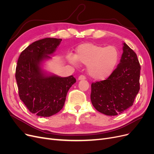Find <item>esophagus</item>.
Instances as JSON below:
<instances>
[{
    "instance_id": "34e87169",
    "label": "esophagus",
    "mask_w": 154,
    "mask_h": 154,
    "mask_svg": "<svg viewBox=\"0 0 154 154\" xmlns=\"http://www.w3.org/2000/svg\"><path fill=\"white\" fill-rule=\"evenodd\" d=\"M86 77L83 75H80V76L78 77V80H85Z\"/></svg>"
}]
</instances>
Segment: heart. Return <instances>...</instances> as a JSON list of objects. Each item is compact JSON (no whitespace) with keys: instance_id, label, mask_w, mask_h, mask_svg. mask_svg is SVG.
<instances>
[{"instance_id":"heart-1","label":"heart","mask_w":154,"mask_h":154,"mask_svg":"<svg viewBox=\"0 0 154 154\" xmlns=\"http://www.w3.org/2000/svg\"><path fill=\"white\" fill-rule=\"evenodd\" d=\"M119 53L114 46H103L92 43L81 44L76 56L69 54V62L76 65L78 61L87 66L89 76L97 80L108 78L113 72L119 61Z\"/></svg>"}]
</instances>
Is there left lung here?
Masks as SVG:
<instances>
[{
    "label": "left lung",
    "mask_w": 154,
    "mask_h": 154,
    "mask_svg": "<svg viewBox=\"0 0 154 154\" xmlns=\"http://www.w3.org/2000/svg\"><path fill=\"white\" fill-rule=\"evenodd\" d=\"M120 63L105 80L91 84V100L100 112L116 116L133 105L140 89L141 66L136 53L123 44Z\"/></svg>",
    "instance_id": "left-lung-1"
}]
</instances>
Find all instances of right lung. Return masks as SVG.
<instances>
[{
  "label": "right lung",
  "mask_w": 154,
  "mask_h": 154,
  "mask_svg": "<svg viewBox=\"0 0 154 154\" xmlns=\"http://www.w3.org/2000/svg\"><path fill=\"white\" fill-rule=\"evenodd\" d=\"M62 39L45 38L30 44L20 53L15 78L20 99L31 113L49 117L58 113L64 105L67 92L76 83L72 75L62 78L46 76L40 67L50 58Z\"/></svg>",
  "instance_id": "obj_1"
}]
</instances>
